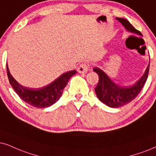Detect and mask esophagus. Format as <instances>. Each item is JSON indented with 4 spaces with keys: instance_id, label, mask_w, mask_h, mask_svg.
<instances>
[{
    "instance_id": "obj_1",
    "label": "esophagus",
    "mask_w": 156,
    "mask_h": 156,
    "mask_svg": "<svg viewBox=\"0 0 156 156\" xmlns=\"http://www.w3.org/2000/svg\"><path fill=\"white\" fill-rule=\"evenodd\" d=\"M90 66V64L88 62H83L80 65L79 68H78V72L80 73H85L88 71V67Z\"/></svg>"
}]
</instances>
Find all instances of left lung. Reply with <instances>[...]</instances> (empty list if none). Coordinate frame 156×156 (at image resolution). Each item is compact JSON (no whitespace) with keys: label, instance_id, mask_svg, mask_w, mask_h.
Listing matches in <instances>:
<instances>
[{"label":"left lung","instance_id":"8db88e82","mask_svg":"<svg viewBox=\"0 0 156 156\" xmlns=\"http://www.w3.org/2000/svg\"><path fill=\"white\" fill-rule=\"evenodd\" d=\"M117 19L128 31L142 36L140 31L137 30L127 20L122 18H117ZM149 67L150 62L143 77L136 83L129 87L117 86L110 80L103 70L98 68H94V71L98 75V82L95 88V92L98 99L106 106L112 108L121 107L129 104L137 97L143 88L148 76Z\"/></svg>","mask_w":156,"mask_h":156}]
</instances>
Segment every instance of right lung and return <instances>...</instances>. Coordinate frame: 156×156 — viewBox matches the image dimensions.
<instances>
[{
	"label": "right lung",
	"instance_id": "right-lung-1",
	"mask_svg": "<svg viewBox=\"0 0 156 156\" xmlns=\"http://www.w3.org/2000/svg\"><path fill=\"white\" fill-rule=\"evenodd\" d=\"M6 68L9 83L16 93L26 103L39 109L49 107L58 101L69 79L77 73L76 70H70L62 74L48 86L41 88H29L21 86L13 78L9 72L8 64Z\"/></svg>",
	"mask_w": 156,
	"mask_h": 156
}]
</instances>
